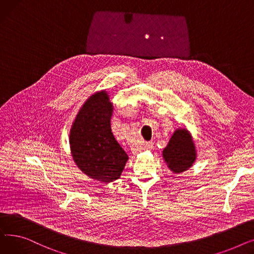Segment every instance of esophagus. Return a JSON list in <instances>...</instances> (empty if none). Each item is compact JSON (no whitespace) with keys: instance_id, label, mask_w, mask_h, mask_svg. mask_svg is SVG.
<instances>
[{"instance_id":"34e87169","label":"esophagus","mask_w":254,"mask_h":254,"mask_svg":"<svg viewBox=\"0 0 254 254\" xmlns=\"http://www.w3.org/2000/svg\"><path fill=\"white\" fill-rule=\"evenodd\" d=\"M152 148H153V143L152 142H146V143H144V149L151 150Z\"/></svg>"}]
</instances>
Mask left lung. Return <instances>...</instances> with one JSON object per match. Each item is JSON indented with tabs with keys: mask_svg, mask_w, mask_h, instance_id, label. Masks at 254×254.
I'll return each mask as SVG.
<instances>
[{
	"mask_svg": "<svg viewBox=\"0 0 254 254\" xmlns=\"http://www.w3.org/2000/svg\"><path fill=\"white\" fill-rule=\"evenodd\" d=\"M168 168L175 174L189 170L196 159L195 145L190 132L186 128H177L163 150Z\"/></svg>",
	"mask_w": 254,
	"mask_h": 254,
	"instance_id": "1",
	"label": "left lung"
}]
</instances>
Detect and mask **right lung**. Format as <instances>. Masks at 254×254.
Returning a JSON list of instances; mask_svg holds the SVG:
<instances>
[{"mask_svg":"<svg viewBox=\"0 0 254 254\" xmlns=\"http://www.w3.org/2000/svg\"><path fill=\"white\" fill-rule=\"evenodd\" d=\"M112 113L108 92L97 91L84 102L70 129V148L76 166L101 182L118 179L128 159L112 134Z\"/></svg>","mask_w":254,"mask_h":254,"instance_id":"1","label":"right lung"}]
</instances>
